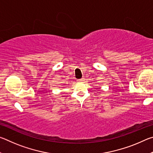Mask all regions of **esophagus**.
<instances>
[{
  "mask_svg": "<svg viewBox=\"0 0 153 153\" xmlns=\"http://www.w3.org/2000/svg\"><path fill=\"white\" fill-rule=\"evenodd\" d=\"M84 79H85L84 78V77H83V78L79 79V82H84Z\"/></svg>",
  "mask_w": 153,
  "mask_h": 153,
  "instance_id": "1",
  "label": "esophagus"
}]
</instances>
